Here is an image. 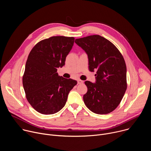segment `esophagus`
<instances>
[{
	"instance_id": "1",
	"label": "esophagus",
	"mask_w": 151,
	"mask_h": 151,
	"mask_svg": "<svg viewBox=\"0 0 151 151\" xmlns=\"http://www.w3.org/2000/svg\"><path fill=\"white\" fill-rule=\"evenodd\" d=\"M83 81H82V80H81V79H78V84L83 83Z\"/></svg>"
}]
</instances>
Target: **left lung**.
<instances>
[{
    "instance_id": "left-lung-1",
    "label": "left lung",
    "mask_w": 151,
    "mask_h": 151,
    "mask_svg": "<svg viewBox=\"0 0 151 151\" xmlns=\"http://www.w3.org/2000/svg\"><path fill=\"white\" fill-rule=\"evenodd\" d=\"M75 43L88 54L89 70H97L96 83L85 82L88 91L83 97L84 103L95 114H109L118 106L127 90L124 57L111 42L98 35L76 39Z\"/></svg>"
}]
</instances>
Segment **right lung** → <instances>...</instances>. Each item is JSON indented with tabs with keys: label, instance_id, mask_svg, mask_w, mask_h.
I'll use <instances>...</instances> for the list:
<instances>
[{
	"label": "right lung",
	"instance_id": "right-lung-1",
	"mask_svg": "<svg viewBox=\"0 0 151 151\" xmlns=\"http://www.w3.org/2000/svg\"><path fill=\"white\" fill-rule=\"evenodd\" d=\"M75 41L73 37L52 36L42 40L30 52L23 76L26 97L37 112L54 114L65 105L77 81L60 76L57 68L64 65Z\"/></svg>",
	"mask_w": 151,
	"mask_h": 151
}]
</instances>
